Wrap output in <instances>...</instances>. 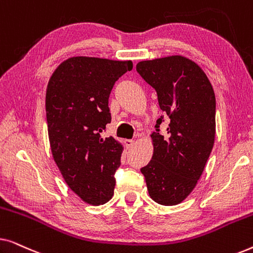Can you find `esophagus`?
Listing matches in <instances>:
<instances>
[{"label": "esophagus", "mask_w": 253, "mask_h": 253, "mask_svg": "<svg viewBox=\"0 0 253 253\" xmlns=\"http://www.w3.org/2000/svg\"><path fill=\"white\" fill-rule=\"evenodd\" d=\"M124 144H126V148H131L134 145V140H132V139H126V140H124Z\"/></svg>", "instance_id": "34e87169"}]
</instances>
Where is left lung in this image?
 I'll use <instances>...</instances> for the list:
<instances>
[{
	"label": "left lung",
	"instance_id": "1",
	"mask_svg": "<svg viewBox=\"0 0 253 253\" xmlns=\"http://www.w3.org/2000/svg\"><path fill=\"white\" fill-rule=\"evenodd\" d=\"M136 68L170 120L166 136L159 129L164 117L157 121L152 160L140 170L155 203L177 205L196 188L212 152L215 95L203 69L182 55L141 61Z\"/></svg>",
	"mask_w": 253,
	"mask_h": 253
}]
</instances>
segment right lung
<instances>
[{
	"instance_id": "add662e5",
	"label": "right lung",
	"mask_w": 253,
	"mask_h": 253,
	"mask_svg": "<svg viewBox=\"0 0 253 253\" xmlns=\"http://www.w3.org/2000/svg\"><path fill=\"white\" fill-rule=\"evenodd\" d=\"M131 61L74 56L51 75L46 115L51 154L69 188L91 205L112 199L123 145L102 132L110 123L108 99Z\"/></svg>"
}]
</instances>
